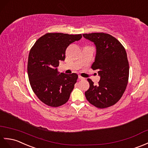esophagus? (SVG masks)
I'll use <instances>...</instances> for the list:
<instances>
[{"mask_svg": "<svg viewBox=\"0 0 148 148\" xmlns=\"http://www.w3.org/2000/svg\"><path fill=\"white\" fill-rule=\"evenodd\" d=\"M78 78H79L80 80H85V78H84V77H81L80 75H79V76H78Z\"/></svg>", "mask_w": 148, "mask_h": 148, "instance_id": "34e87169", "label": "esophagus"}]
</instances>
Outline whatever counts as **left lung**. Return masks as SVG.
Instances as JSON below:
<instances>
[{
  "mask_svg": "<svg viewBox=\"0 0 148 148\" xmlns=\"http://www.w3.org/2000/svg\"><path fill=\"white\" fill-rule=\"evenodd\" d=\"M96 46V56L92 65L101 77L95 85L90 78L86 99L96 108L103 109L115 104L122 97L129 81V64L124 47L116 38L104 33L83 34Z\"/></svg>",
  "mask_w": 148,
  "mask_h": 148,
  "instance_id": "1",
  "label": "left lung"
}]
</instances>
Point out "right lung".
Returning a JSON list of instances; mask_svg holds the SVG:
<instances>
[{"mask_svg": "<svg viewBox=\"0 0 148 148\" xmlns=\"http://www.w3.org/2000/svg\"><path fill=\"white\" fill-rule=\"evenodd\" d=\"M82 37V34L47 33L30 49L27 65L29 84L38 99L49 106H62L70 98L78 75H58L56 67L64 60L68 45Z\"/></svg>", "mask_w": 148, "mask_h": 148, "instance_id": "1", "label": "right lung"}]
</instances>
